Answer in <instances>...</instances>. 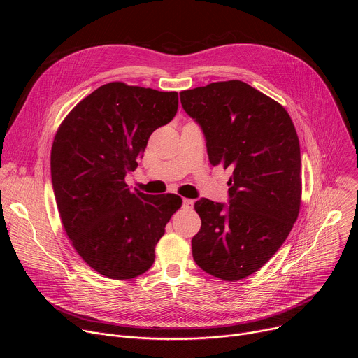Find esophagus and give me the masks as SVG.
I'll use <instances>...</instances> for the list:
<instances>
[{
	"label": "esophagus",
	"instance_id": "34e87169",
	"mask_svg": "<svg viewBox=\"0 0 358 358\" xmlns=\"http://www.w3.org/2000/svg\"><path fill=\"white\" fill-rule=\"evenodd\" d=\"M192 207H194V199H189V198H184L182 199V208L191 210Z\"/></svg>",
	"mask_w": 358,
	"mask_h": 358
}]
</instances>
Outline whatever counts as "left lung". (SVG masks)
Returning a JSON list of instances; mask_svg holds the SVG:
<instances>
[{
	"label": "left lung",
	"instance_id": "8db88e82",
	"mask_svg": "<svg viewBox=\"0 0 358 358\" xmlns=\"http://www.w3.org/2000/svg\"><path fill=\"white\" fill-rule=\"evenodd\" d=\"M201 127L213 166L231 169L228 203L199 198L201 229L192 238L195 264L239 280L261 269L287 238L300 208V145L283 106L241 80L180 93Z\"/></svg>",
	"mask_w": 358,
	"mask_h": 358
}]
</instances>
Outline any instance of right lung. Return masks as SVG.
Returning <instances> with one entry per match:
<instances>
[{
    "instance_id": "right-lung-1",
    "label": "right lung",
    "mask_w": 358,
    "mask_h": 358,
    "mask_svg": "<svg viewBox=\"0 0 358 358\" xmlns=\"http://www.w3.org/2000/svg\"><path fill=\"white\" fill-rule=\"evenodd\" d=\"M177 109V92L112 82L78 103L55 136L50 177L59 215L80 258L100 275L123 280L148 271L181 207L176 194L148 195L124 182L151 133Z\"/></svg>"
}]
</instances>
